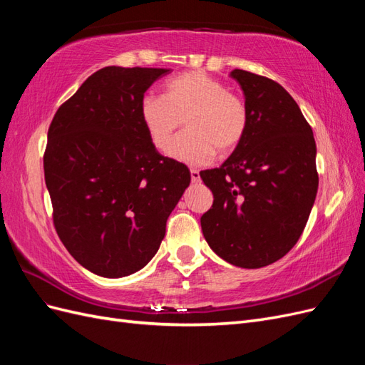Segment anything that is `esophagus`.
<instances>
[{"instance_id":"esophagus-1","label":"esophagus","mask_w":365,"mask_h":365,"mask_svg":"<svg viewBox=\"0 0 365 365\" xmlns=\"http://www.w3.org/2000/svg\"><path fill=\"white\" fill-rule=\"evenodd\" d=\"M190 176H192V182H200L201 181V176H200V172L192 169L190 170Z\"/></svg>"}]
</instances>
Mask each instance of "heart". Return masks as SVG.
<instances>
[{"label":"heart","instance_id":"1","mask_svg":"<svg viewBox=\"0 0 365 365\" xmlns=\"http://www.w3.org/2000/svg\"><path fill=\"white\" fill-rule=\"evenodd\" d=\"M140 115L152 145L165 149L173 132L185 123L168 155L184 164L202 165L233 152L245 135L248 111L242 98L204 71H187L165 83L163 96L141 98Z\"/></svg>","mask_w":365,"mask_h":365}]
</instances>
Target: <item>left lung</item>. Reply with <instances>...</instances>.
<instances>
[{"label": "left lung", "instance_id": "left-lung-1", "mask_svg": "<svg viewBox=\"0 0 365 365\" xmlns=\"http://www.w3.org/2000/svg\"><path fill=\"white\" fill-rule=\"evenodd\" d=\"M230 76L244 91L248 126L222 165L200 173L215 197L201 227L220 259L254 269L277 262L300 239L318 190L317 146L282 85L245 70Z\"/></svg>", "mask_w": 365, "mask_h": 365}]
</instances>
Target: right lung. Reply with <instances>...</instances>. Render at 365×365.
<instances>
[{"label":"right lung","instance_id":"add662e5","mask_svg":"<svg viewBox=\"0 0 365 365\" xmlns=\"http://www.w3.org/2000/svg\"><path fill=\"white\" fill-rule=\"evenodd\" d=\"M169 68L105 67L54 114L43 155L53 220L83 268L118 279L145 268L190 184L187 165L161 157L140 103Z\"/></svg>","mask_w":365,"mask_h":365}]
</instances>
